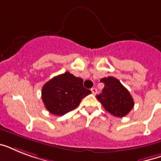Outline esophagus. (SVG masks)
I'll use <instances>...</instances> for the list:
<instances>
[{
  "instance_id": "34e87169",
  "label": "esophagus",
  "mask_w": 161,
  "mask_h": 161,
  "mask_svg": "<svg viewBox=\"0 0 161 161\" xmlns=\"http://www.w3.org/2000/svg\"><path fill=\"white\" fill-rule=\"evenodd\" d=\"M91 91H92V93H93V94H94V95H95L96 93H97V92H98L97 88H91Z\"/></svg>"
}]
</instances>
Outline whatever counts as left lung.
Segmentation results:
<instances>
[{
	"label": "left lung",
	"instance_id": "1",
	"mask_svg": "<svg viewBox=\"0 0 161 161\" xmlns=\"http://www.w3.org/2000/svg\"><path fill=\"white\" fill-rule=\"evenodd\" d=\"M103 93L97 95L98 100L102 103L106 111L115 117H125L132 109L135 103L130 92L119 80L114 77L103 78Z\"/></svg>",
	"mask_w": 161,
	"mask_h": 161
}]
</instances>
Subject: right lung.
I'll return each mask as SVG.
<instances>
[{"label":"right lung","mask_w":161,"mask_h":161,"mask_svg":"<svg viewBox=\"0 0 161 161\" xmlns=\"http://www.w3.org/2000/svg\"><path fill=\"white\" fill-rule=\"evenodd\" d=\"M83 80L69 72L58 75L47 82L42 89L45 107L54 115L62 116L75 109L84 97L90 94L83 88Z\"/></svg>","instance_id":"right-lung-1"}]
</instances>
